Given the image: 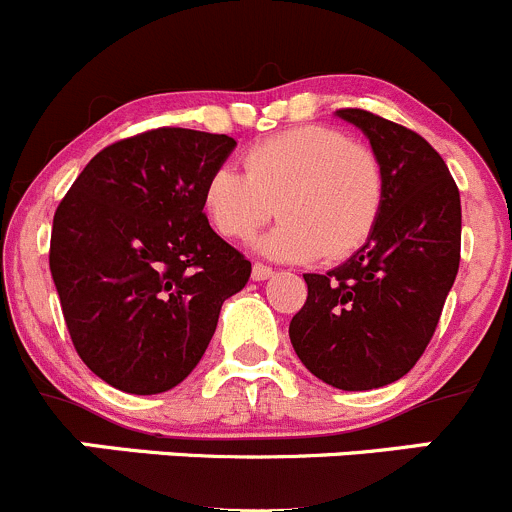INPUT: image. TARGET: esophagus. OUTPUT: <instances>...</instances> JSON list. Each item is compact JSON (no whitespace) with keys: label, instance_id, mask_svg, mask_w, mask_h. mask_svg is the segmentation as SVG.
I'll use <instances>...</instances> for the list:
<instances>
[{"label":"esophagus","instance_id":"34e87169","mask_svg":"<svg viewBox=\"0 0 512 512\" xmlns=\"http://www.w3.org/2000/svg\"><path fill=\"white\" fill-rule=\"evenodd\" d=\"M270 277H272V267L262 265V262H255V265H252V280L262 282V280H270Z\"/></svg>","mask_w":512,"mask_h":512}]
</instances>
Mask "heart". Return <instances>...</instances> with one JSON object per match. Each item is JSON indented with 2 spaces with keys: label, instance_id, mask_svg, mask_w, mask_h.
I'll list each match as a JSON object with an SVG mask.
<instances>
[{
  "label": "heart",
  "instance_id": "heart-1",
  "mask_svg": "<svg viewBox=\"0 0 512 512\" xmlns=\"http://www.w3.org/2000/svg\"><path fill=\"white\" fill-rule=\"evenodd\" d=\"M385 180L375 152L332 127L307 124L260 142L245 172L220 165L207 175L202 207L220 235L247 240L272 215L282 222L257 240L267 257L342 260L370 240Z\"/></svg>",
  "mask_w": 512,
  "mask_h": 512
}]
</instances>
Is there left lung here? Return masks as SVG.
<instances>
[{
  "instance_id": "8db88e82",
  "label": "left lung",
  "mask_w": 512,
  "mask_h": 512,
  "mask_svg": "<svg viewBox=\"0 0 512 512\" xmlns=\"http://www.w3.org/2000/svg\"><path fill=\"white\" fill-rule=\"evenodd\" d=\"M335 114L370 140L385 197L370 240L350 260L305 275L290 340L322 382L372 390L410 372L438 327L460 265V192L418 132L365 109Z\"/></svg>"
}]
</instances>
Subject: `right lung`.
I'll return each mask as SVG.
<instances>
[{"label": "right lung", "instance_id": "right-lung-1", "mask_svg": "<svg viewBox=\"0 0 512 512\" xmlns=\"http://www.w3.org/2000/svg\"><path fill=\"white\" fill-rule=\"evenodd\" d=\"M237 142L160 127L89 160L59 202L49 270L84 365L112 388L157 395L205 355L222 302L252 265L210 227L202 187Z\"/></svg>", "mask_w": 512, "mask_h": 512}]
</instances>
